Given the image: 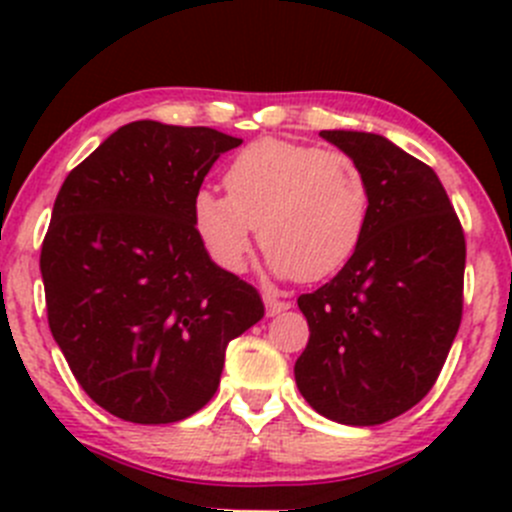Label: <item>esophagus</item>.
Returning a JSON list of instances; mask_svg holds the SVG:
<instances>
[{
  "label": "esophagus",
  "instance_id": "1",
  "mask_svg": "<svg viewBox=\"0 0 512 512\" xmlns=\"http://www.w3.org/2000/svg\"><path fill=\"white\" fill-rule=\"evenodd\" d=\"M265 307H267V314H270V317H275V314L289 309V302H285V299H277L275 294H265Z\"/></svg>",
  "mask_w": 512,
  "mask_h": 512
}]
</instances>
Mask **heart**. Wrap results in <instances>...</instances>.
<instances>
[{"mask_svg": "<svg viewBox=\"0 0 512 512\" xmlns=\"http://www.w3.org/2000/svg\"><path fill=\"white\" fill-rule=\"evenodd\" d=\"M223 183L227 195H195L193 223L225 270L245 267L260 225L277 275L324 280L352 260L369 225V180L342 151L262 138L230 160Z\"/></svg>", "mask_w": 512, "mask_h": 512, "instance_id": "heart-1", "label": "heart"}]
</instances>
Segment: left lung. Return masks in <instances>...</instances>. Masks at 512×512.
<instances>
[{"mask_svg":"<svg viewBox=\"0 0 512 512\" xmlns=\"http://www.w3.org/2000/svg\"><path fill=\"white\" fill-rule=\"evenodd\" d=\"M364 168L371 213L352 260L297 304L309 342L294 364L317 414L376 426L433 389L463 317L466 235L438 175L384 136L322 131Z\"/></svg>","mask_w":512,"mask_h":512,"instance_id":"left-lung-1","label":"left lung"}]
</instances>
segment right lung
I'll return each instance as SVG.
<instances>
[{
	"instance_id": "1",
	"label": "right lung",
	"mask_w": 512,
	"mask_h": 512,
	"mask_svg": "<svg viewBox=\"0 0 512 512\" xmlns=\"http://www.w3.org/2000/svg\"><path fill=\"white\" fill-rule=\"evenodd\" d=\"M240 138L133 121L81 160L41 242L46 317L81 389L131 423H173L218 391L260 292L210 260L193 200Z\"/></svg>"
}]
</instances>
